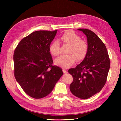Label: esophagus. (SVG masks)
<instances>
[{
    "label": "esophagus",
    "mask_w": 121,
    "mask_h": 121,
    "mask_svg": "<svg viewBox=\"0 0 121 121\" xmlns=\"http://www.w3.org/2000/svg\"><path fill=\"white\" fill-rule=\"evenodd\" d=\"M62 71H63V73L66 74V73H68V72L66 71L65 70V69H63Z\"/></svg>",
    "instance_id": "esophagus-1"
}]
</instances>
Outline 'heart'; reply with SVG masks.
<instances>
[{"instance_id":"heart-1","label":"heart","mask_w":121,"mask_h":121,"mask_svg":"<svg viewBox=\"0 0 121 121\" xmlns=\"http://www.w3.org/2000/svg\"><path fill=\"white\" fill-rule=\"evenodd\" d=\"M61 40L64 45H69L66 51L68 55L61 56L55 59L56 65L68 68L75 62L76 60L79 61L85 57L88 52V46L85 40L73 30H68L61 35ZM60 46L58 40H54L49 46V51L52 56H56L60 54Z\"/></svg>"}]
</instances>
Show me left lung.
<instances>
[{
	"mask_svg": "<svg viewBox=\"0 0 121 121\" xmlns=\"http://www.w3.org/2000/svg\"><path fill=\"white\" fill-rule=\"evenodd\" d=\"M78 30L86 36L88 49L83 61L68 71L73 78L70 89L74 96L87 99L98 93L104 86L110 61L106 46L95 33L88 29Z\"/></svg>",
	"mask_w": 121,
	"mask_h": 121,
	"instance_id": "obj_1",
	"label": "left lung"
}]
</instances>
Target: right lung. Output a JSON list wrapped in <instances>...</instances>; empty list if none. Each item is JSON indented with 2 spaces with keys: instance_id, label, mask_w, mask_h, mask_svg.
Masks as SVG:
<instances>
[{
  "instance_id": "1",
  "label": "right lung",
  "mask_w": 121,
  "mask_h": 121,
  "mask_svg": "<svg viewBox=\"0 0 121 121\" xmlns=\"http://www.w3.org/2000/svg\"><path fill=\"white\" fill-rule=\"evenodd\" d=\"M57 30H37L20 41L14 50L15 78L24 92L35 99L47 96L63 75L52 65L49 46Z\"/></svg>"
}]
</instances>
